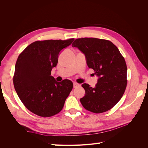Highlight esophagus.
Wrapping results in <instances>:
<instances>
[{
    "label": "esophagus",
    "instance_id": "esophagus-1",
    "mask_svg": "<svg viewBox=\"0 0 148 148\" xmlns=\"http://www.w3.org/2000/svg\"><path fill=\"white\" fill-rule=\"evenodd\" d=\"M79 84H78V83H76V82H75V83H73V87L74 88H77V87H78V86H79Z\"/></svg>",
    "mask_w": 148,
    "mask_h": 148
}]
</instances>
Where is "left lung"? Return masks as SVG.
<instances>
[{"label":"left lung","mask_w":148,"mask_h":148,"mask_svg":"<svg viewBox=\"0 0 148 148\" xmlns=\"http://www.w3.org/2000/svg\"><path fill=\"white\" fill-rule=\"evenodd\" d=\"M72 47L84 53L89 69L99 77L95 88L84 83L85 96L80 99L84 109L95 114L111 109L123 96L127 84V67L119 49L109 40L82 38Z\"/></svg>","instance_id":"8db88e82"}]
</instances>
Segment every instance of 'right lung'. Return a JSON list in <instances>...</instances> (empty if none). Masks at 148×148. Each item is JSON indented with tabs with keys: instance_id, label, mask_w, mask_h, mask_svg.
<instances>
[{
	"instance_id": "add662e5",
	"label": "right lung",
	"mask_w": 148,
	"mask_h": 148,
	"mask_svg": "<svg viewBox=\"0 0 148 148\" xmlns=\"http://www.w3.org/2000/svg\"><path fill=\"white\" fill-rule=\"evenodd\" d=\"M66 40L36 41L18 57L13 82L18 96L30 112L40 117H52L63 109L73 84L69 79L56 82L51 76L62 49L72 43Z\"/></svg>"
}]
</instances>
